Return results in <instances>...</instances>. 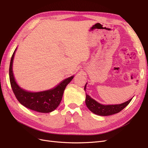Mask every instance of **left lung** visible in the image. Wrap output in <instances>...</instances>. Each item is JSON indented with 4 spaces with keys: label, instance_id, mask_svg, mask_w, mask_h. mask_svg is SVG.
Instances as JSON below:
<instances>
[{
    "label": "left lung",
    "instance_id": "8db88e82",
    "mask_svg": "<svg viewBox=\"0 0 148 148\" xmlns=\"http://www.w3.org/2000/svg\"><path fill=\"white\" fill-rule=\"evenodd\" d=\"M86 84L84 86V90L86 91ZM132 99H130L129 101L122 103L121 104L117 105H102L99 104V102H96L95 99L88 96L86 94V105L87 106L88 108L92 112L98 115L102 116H107L113 115L115 114L119 113L122 110H123L125 107L128 106L130 102H131Z\"/></svg>",
    "mask_w": 148,
    "mask_h": 148
}]
</instances>
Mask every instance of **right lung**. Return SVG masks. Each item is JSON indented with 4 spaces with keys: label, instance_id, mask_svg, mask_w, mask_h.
Returning <instances> with one entry per match:
<instances>
[{
    "label": "right lung",
    "instance_id": "obj_1",
    "mask_svg": "<svg viewBox=\"0 0 148 148\" xmlns=\"http://www.w3.org/2000/svg\"><path fill=\"white\" fill-rule=\"evenodd\" d=\"M15 51L11 58L9 77L11 87L17 100L25 107L38 112L49 113L54 110L60 104L65 89L73 79V76L64 79L57 86L51 90L38 92H30L25 91L18 86L13 77L12 64Z\"/></svg>",
    "mask_w": 148,
    "mask_h": 148
}]
</instances>
